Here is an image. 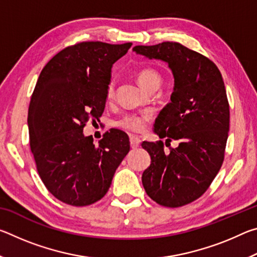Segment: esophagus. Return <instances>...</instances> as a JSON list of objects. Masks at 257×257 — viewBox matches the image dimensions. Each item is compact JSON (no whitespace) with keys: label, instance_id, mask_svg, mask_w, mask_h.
Segmentation results:
<instances>
[{"label":"esophagus","instance_id":"1","mask_svg":"<svg viewBox=\"0 0 257 257\" xmlns=\"http://www.w3.org/2000/svg\"><path fill=\"white\" fill-rule=\"evenodd\" d=\"M130 146L132 149L136 150L141 146V139H139L137 136H130Z\"/></svg>","mask_w":257,"mask_h":257}]
</instances>
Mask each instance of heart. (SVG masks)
<instances>
[{"instance_id": "obj_1", "label": "heart", "mask_w": 257, "mask_h": 257, "mask_svg": "<svg viewBox=\"0 0 257 257\" xmlns=\"http://www.w3.org/2000/svg\"><path fill=\"white\" fill-rule=\"evenodd\" d=\"M137 78L139 84L145 89L150 90L153 87L160 86L161 76L160 73L152 68L141 69L137 73ZM115 93V82L113 79L110 80L106 88V98L111 99L114 96ZM152 119L151 113H134V114H127L116 121V125L124 130L133 133H142L144 132L147 123Z\"/></svg>"}]
</instances>
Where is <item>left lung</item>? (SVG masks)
Here are the masks:
<instances>
[{
	"label": "left lung",
	"mask_w": 257,
	"mask_h": 257,
	"mask_svg": "<svg viewBox=\"0 0 257 257\" xmlns=\"http://www.w3.org/2000/svg\"><path fill=\"white\" fill-rule=\"evenodd\" d=\"M138 54L169 63L175 90L155 121V133L178 147L143 142L151 165L143 173L146 194L160 205L180 207L208 189L224 160L230 111L222 75L205 55L176 42L134 47Z\"/></svg>",
	"instance_id": "8db88e82"
}]
</instances>
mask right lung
Returning a JSON list of instances; mask_svg holds the SVG:
<instances>
[{"label": "right lung", "instance_id": "1", "mask_svg": "<svg viewBox=\"0 0 257 257\" xmlns=\"http://www.w3.org/2000/svg\"><path fill=\"white\" fill-rule=\"evenodd\" d=\"M132 45L76 43L55 54L38 77L28 108L30 150L47 190L69 205L99 201L130 150L120 130L104 134L97 146L82 130L103 114L111 68Z\"/></svg>", "mask_w": 257, "mask_h": 257}]
</instances>
